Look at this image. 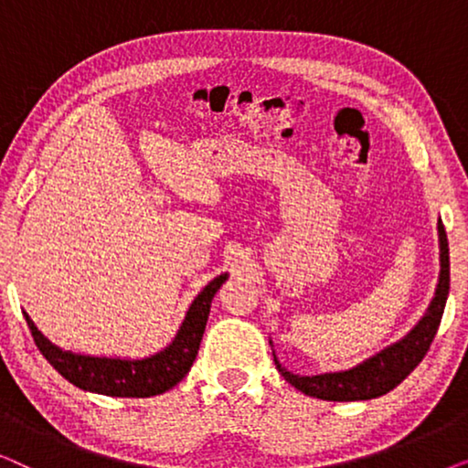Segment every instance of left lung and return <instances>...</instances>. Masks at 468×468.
I'll use <instances>...</instances> for the list:
<instances>
[{"label": "left lung", "instance_id": "1", "mask_svg": "<svg viewBox=\"0 0 468 468\" xmlns=\"http://www.w3.org/2000/svg\"><path fill=\"white\" fill-rule=\"evenodd\" d=\"M439 242H441V274L434 298L428 306L426 315L420 324L402 338V341L389 345L379 354L368 357L367 362L357 364L341 373H324L313 377H300L283 368L274 357L279 373L285 377L287 383L306 396L322 400H370L377 396L388 394L399 383L411 375V370L424 360L431 349V343L437 335L441 317H443L447 293H450V247H447V234L443 223L439 221Z\"/></svg>", "mask_w": 468, "mask_h": 468}]
</instances>
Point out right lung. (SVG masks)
Instances as JSON below:
<instances>
[{
  "label": "right lung",
  "instance_id": "add662e5",
  "mask_svg": "<svg viewBox=\"0 0 468 468\" xmlns=\"http://www.w3.org/2000/svg\"><path fill=\"white\" fill-rule=\"evenodd\" d=\"M226 279L228 274H219L210 281L191 303L187 317H185L175 341L164 351L144 357V360H114V357H91L63 351L37 332L27 313L23 315L36 347L63 379L74 383L76 388L87 389V392L123 396V399H146V396L168 392L189 373L197 349H200L204 328H207L210 303Z\"/></svg>",
  "mask_w": 468,
  "mask_h": 468
}]
</instances>
